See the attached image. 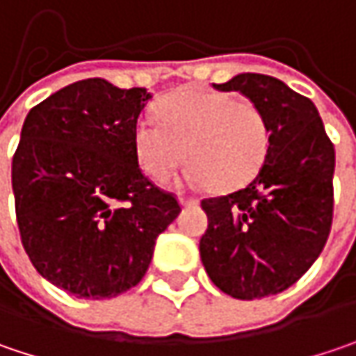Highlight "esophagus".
I'll return each instance as SVG.
<instances>
[{"label":"esophagus","instance_id":"esophagus-1","mask_svg":"<svg viewBox=\"0 0 356 356\" xmlns=\"http://www.w3.org/2000/svg\"><path fill=\"white\" fill-rule=\"evenodd\" d=\"M179 203H181L183 207H193V205H197L199 201L195 197H179Z\"/></svg>","mask_w":356,"mask_h":356}]
</instances>
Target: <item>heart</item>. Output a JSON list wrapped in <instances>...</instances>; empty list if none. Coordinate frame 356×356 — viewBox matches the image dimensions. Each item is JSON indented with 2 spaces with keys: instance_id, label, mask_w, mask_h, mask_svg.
Segmentation results:
<instances>
[{
  "instance_id": "heart-1",
  "label": "heart",
  "mask_w": 356,
  "mask_h": 356,
  "mask_svg": "<svg viewBox=\"0 0 356 356\" xmlns=\"http://www.w3.org/2000/svg\"><path fill=\"white\" fill-rule=\"evenodd\" d=\"M159 118H140L133 133L136 159L151 177H169L189 159L191 183L232 193L254 181L266 163L268 122L254 102L232 92L185 88L159 104Z\"/></svg>"
}]
</instances>
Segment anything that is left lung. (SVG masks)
<instances>
[{"label":"left lung","instance_id":"left-lung-1","mask_svg":"<svg viewBox=\"0 0 356 356\" xmlns=\"http://www.w3.org/2000/svg\"><path fill=\"white\" fill-rule=\"evenodd\" d=\"M213 86L238 90L260 108L270 149L250 185L201 201L209 221L199 241L201 261L234 298L272 296L300 280L330 234L334 147L314 102L282 80L243 72Z\"/></svg>","mask_w":356,"mask_h":356}]
</instances>
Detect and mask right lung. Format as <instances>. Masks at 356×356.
Returning a JSON list of instances; mask_svg holds the SVG:
<instances>
[{"label":"right lung","instance_id":"1","mask_svg":"<svg viewBox=\"0 0 356 356\" xmlns=\"http://www.w3.org/2000/svg\"><path fill=\"white\" fill-rule=\"evenodd\" d=\"M153 95L104 78L64 86L28 113L11 161L17 227L33 268L78 298L140 282L177 199L140 173L133 147Z\"/></svg>","mask_w":356,"mask_h":356}]
</instances>
